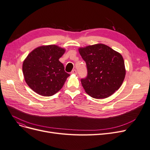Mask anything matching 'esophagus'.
Here are the masks:
<instances>
[{"label": "esophagus", "mask_w": 150, "mask_h": 150, "mask_svg": "<svg viewBox=\"0 0 150 150\" xmlns=\"http://www.w3.org/2000/svg\"><path fill=\"white\" fill-rule=\"evenodd\" d=\"M71 74H77V71H76V70H75V69H74L72 71H71Z\"/></svg>", "instance_id": "34e87169"}]
</instances>
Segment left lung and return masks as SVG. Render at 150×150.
Instances as JSON below:
<instances>
[{
  "instance_id": "obj_1",
  "label": "left lung",
  "mask_w": 150,
  "mask_h": 150,
  "mask_svg": "<svg viewBox=\"0 0 150 150\" xmlns=\"http://www.w3.org/2000/svg\"><path fill=\"white\" fill-rule=\"evenodd\" d=\"M79 51L86 64L88 75L81 82L89 96L105 99L121 87L126 69L120 53L102 43L80 48Z\"/></svg>"
}]
</instances>
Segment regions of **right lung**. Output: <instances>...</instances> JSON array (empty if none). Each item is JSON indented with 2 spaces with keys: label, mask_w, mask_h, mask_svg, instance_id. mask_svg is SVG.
<instances>
[{
  "label": "right lung",
  "mask_w": 150,
  "mask_h": 150,
  "mask_svg": "<svg viewBox=\"0 0 150 150\" xmlns=\"http://www.w3.org/2000/svg\"><path fill=\"white\" fill-rule=\"evenodd\" d=\"M66 50L55 45H43L32 50L23 64L24 80L39 95L51 96L57 93L70 76L59 61Z\"/></svg>",
  "instance_id": "right-lung-1"
}]
</instances>
